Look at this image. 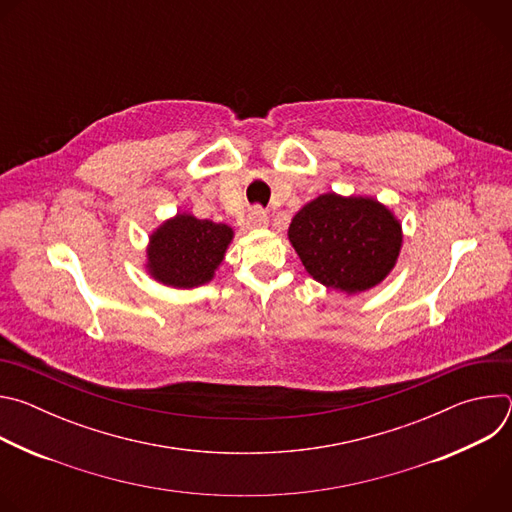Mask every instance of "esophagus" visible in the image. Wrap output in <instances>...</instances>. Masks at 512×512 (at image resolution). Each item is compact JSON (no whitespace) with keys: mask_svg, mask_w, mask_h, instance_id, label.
<instances>
[{"mask_svg":"<svg viewBox=\"0 0 512 512\" xmlns=\"http://www.w3.org/2000/svg\"><path fill=\"white\" fill-rule=\"evenodd\" d=\"M267 223H269L267 212L261 206H253L247 212V227L249 229H261V227H267Z\"/></svg>","mask_w":512,"mask_h":512,"instance_id":"34e87169","label":"esophagus"}]
</instances>
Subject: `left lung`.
<instances>
[{
  "mask_svg": "<svg viewBox=\"0 0 512 512\" xmlns=\"http://www.w3.org/2000/svg\"><path fill=\"white\" fill-rule=\"evenodd\" d=\"M287 237L306 271L346 294L381 283L401 251V225L375 198L322 194L289 225Z\"/></svg>",
  "mask_w": 512,
  "mask_h": 512,
  "instance_id": "8db88e82",
  "label": "left lung"
}]
</instances>
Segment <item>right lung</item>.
<instances>
[{
	"instance_id": "obj_1",
	"label": "right lung",
	"mask_w": 512,
	"mask_h": 512,
	"mask_svg": "<svg viewBox=\"0 0 512 512\" xmlns=\"http://www.w3.org/2000/svg\"><path fill=\"white\" fill-rule=\"evenodd\" d=\"M231 241L233 229L223 223L176 214L150 237L148 269L154 279L172 287L204 285L221 265Z\"/></svg>"
}]
</instances>
